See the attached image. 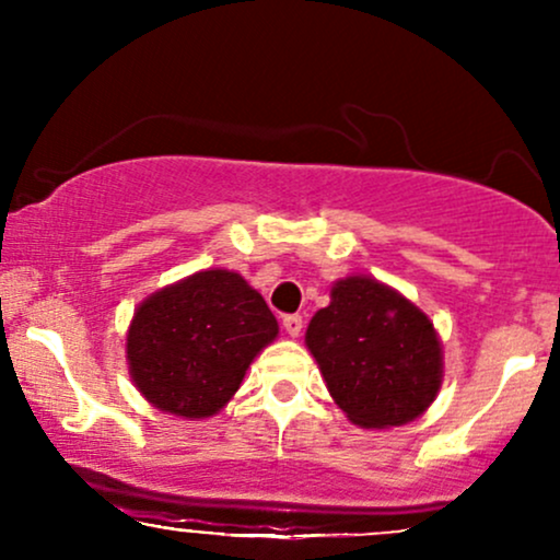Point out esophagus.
Returning a JSON list of instances; mask_svg holds the SVG:
<instances>
[{"label":"esophagus","instance_id":"esophagus-1","mask_svg":"<svg viewBox=\"0 0 560 560\" xmlns=\"http://www.w3.org/2000/svg\"><path fill=\"white\" fill-rule=\"evenodd\" d=\"M284 329L289 337H300L302 316H298V313H289V316H284Z\"/></svg>","mask_w":560,"mask_h":560}]
</instances>
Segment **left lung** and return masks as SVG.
Wrapping results in <instances>:
<instances>
[{
	"mask_svg": "<svg viewBox=\"0 0 560 560\" xmlns=\"http://www.w3.org/2000/svg\"><path fill=\"white\" fill-rule=\"evenodd\" d=\"M331 397L365 429L400 427L429 408L442 382L432 320L395 289L350 276L305 334Z\"/></svg>",
	"mask_w": 560,
	"mask_h": 560,
	"instance_id": "left-lung-1",
	"label": "left lung"
}]
</instances>
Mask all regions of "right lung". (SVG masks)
Returning <instances> with one entry per match:
<instances>
[{"mask_svg": "<svg viewBox=\"0 0 560 560\" xmlns=\"http://www.w3.org/2000/svg\"><path fill=\"white\" fill-rule=\"evenodd\" d=\"M276 334L266 300L240 273L199 271L141 302L128 329V369L155 408L208 419Z\"/></svg>", "mask_w": 560, "mask_h": 560, "instance_id": "right-lung-1", "label": "right lung"}]
</instances>
